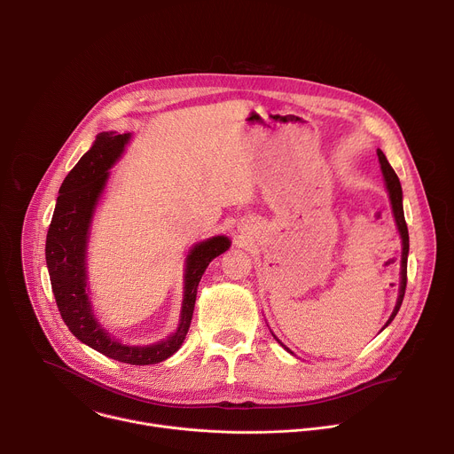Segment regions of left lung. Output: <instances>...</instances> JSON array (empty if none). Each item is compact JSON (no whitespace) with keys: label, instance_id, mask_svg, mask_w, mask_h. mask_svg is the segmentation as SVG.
<instances>
[{"label":"left lung","instance_id":"1","mask_svg":"<svg viewBox=\"0 0 454 454\" xmlns=\"http://www.w3.org/2000/svg\"><path fill=\"white\" fill-rule=\"evenodd\" d=\"M377 156H379V163H380V170H382V176H384V181H386V188H387V193H390V201H392V208H394V217H395V223H397V228H399V233H401V239H403V258H401V289H399V298H397V305L390 316V319L386 321L387 327L392 323V319L397 316L401 305H403V300H404V293H406V282H408V251H410V235H408V226H406V219H404V208H403V188H401V181L395 174V170L392 168V165L387 163L386 156L382 154L380 149H377ZM382 327V329H384ZM284 347V345H282ZM289 350V348H287Z\"/></svg>","mask_w":454,"mask_h":454}]
</instances>
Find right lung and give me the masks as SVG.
Instances as JSON below:
<instances>
[{
  "mask_svg": "<svg viewBox=\"0 0 454 454\" xmlns=\"http://www.w3.org/2000/svg\"><path fill=\"white\" fill-rule=\"evenodd\" d=\"M131 133H100L93 147L64 177L46 235V266L59 312L72 334L97 352L129 364H156L170 357L188 333L198 286L208 264L230 247L224 235L203 240L190 249L184 268V294L177 331L167 340L147 345H121L95 319L86 282V247L95 207L109 177V168L121 156Z\"/></svg>",
  "mask_w": 454,
  "mask_h": 454,
  "instance_id": "add662e5",
  "label": "right lung"
}]
</instances>
